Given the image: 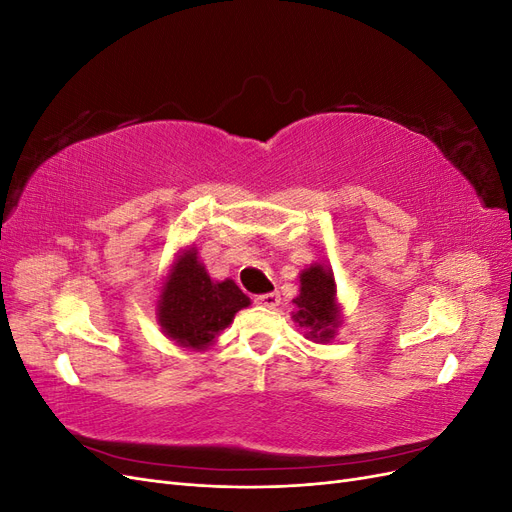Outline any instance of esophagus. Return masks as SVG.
Listing matches in <instances>:
<instances>
[{"mask_svg":"<svg viewBox=\"0 0 512 512\" xmlns=\"http://www.w3.org/2000/svg\"><path fill=\"white\" fill-rule=\"evenodd\" d=\"M258 305L262 307H269V309H275L277 305H280V292H267V294H258V297L254 299Z\"/></svg>","mask_w":512,"mask_h":512,"instance_id":"esophagus-1","label":"esophagus"}]
</instances>
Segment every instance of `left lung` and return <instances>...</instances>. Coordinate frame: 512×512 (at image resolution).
Here are the masks:
<instances>
[{
  "instance_id": "1",
  "label": "left lung",
  "mask_w": 512,
  "mask_h": 512,
  "mask_svg": "<svg viewBox=\"0 0 512 512\" xmlns=\"http://www.w3.org/2000/svg\"><path fill=\"white\" fill-rule=\"evenodd\" d=\"M297 312H292V320L305 329V337L316 344L331 342L335 331L342 324V309L337 303V286L333 271L327 265L307 267L301 271L299 297L292 299Z\"/></svg>"
}]
</instances>
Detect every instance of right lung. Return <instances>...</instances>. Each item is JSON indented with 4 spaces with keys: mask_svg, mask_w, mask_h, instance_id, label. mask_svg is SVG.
Listing matches in <instances>:
<instances>
[{
    "mask_svg": "<svg viewBox=\"0 0 512 512\" xmlns=\"http://www.w3.org/2000/svg\"><path fill=\"white\" fill-rule=\"evenodd\" d=\"M250 305L232 280L213 282L194 247L183 250L170 267L160 299L158 322L164 335L181 348L205 350Z\"/></svg>",
    "mask_w": 512,
    "mask_h": 512,
    "instance_id": "obj_1",
    "label": "right lung"
}]
</instances>
